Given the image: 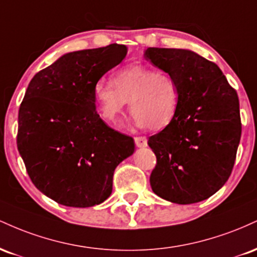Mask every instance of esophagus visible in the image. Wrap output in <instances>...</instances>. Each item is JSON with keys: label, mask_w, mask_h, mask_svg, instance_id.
Instances as JSON below:
<instances>
[{"label": "esophagus", "mask_w": 257, "mask_h": 257, "mask_svg": "<svg viewBox=\"0 0 257 257\" xmlns=\"http://www.w3.org/2000/svg\"><path fill=\"white\" fill-rule=\"evenodd\" d=\"M134 141H135V145L140 147V149L147 146V139L145 137H137L134 139Z\"/></svg>", "instance_id": "1"}]
</instances>
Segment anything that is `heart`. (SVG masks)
<instances>
[{
	"instance_id": "1",
	"label": "heart",
	"mask_w": 257,
	"mask_h": 257,
	"mask_svg": "<svg viewBox=\"0 0 257 257\" xmlns=\"http://www.w3.org/2000/svg\"><path fill=\"white\" fill-rule=\"evenodd\" d=\"M96 111L106 123L122 124L131 102L135 123L153 131L173 122L179 108L180 93L176 81L169 73L145 65H128L113 75V84L99 79L93 85Z\"/></svg>"
}]
</instances>
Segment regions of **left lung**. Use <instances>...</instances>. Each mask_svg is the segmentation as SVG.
Listing matches in <instances>:
<instances>
[{
  "instance_id": "obj_1",
  "label": "left lung",
  "mask_w": 257,
  "mask_h": 257,
  "mask_svg": "<svg viewBox=\"0 0 257 257\" xmlns=\"http://www.w3.org/2000/svg\"><path fill=\"white\" fill-rule=\"evenodd\" d=\"M144 57L179 87L175 118L147 144L157 157L152 191L176 204L202 202L226 184L241 135L239 99L220 67L190 49L147 48Z\"/></svg>"
}]
</instances>
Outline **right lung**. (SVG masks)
<instances>
[{"label":"right lung","mask_w":257,"mask_h":257,"mask_svg":"<svg viewBox=\"0 0 257 257\" xmlns=\"http://www.w3.org/2000/svg\"><path fill=\"white\" fill-rule=\"evenodd\" d=\"M126 55L124 44L61 55L34 76L18 116L17 144L32 184L59 204L98 205L110 197L116 167L133 138L100 118L93 85Z\"/></svg>","instance_id":"right-lung-1"}]
</instances>
